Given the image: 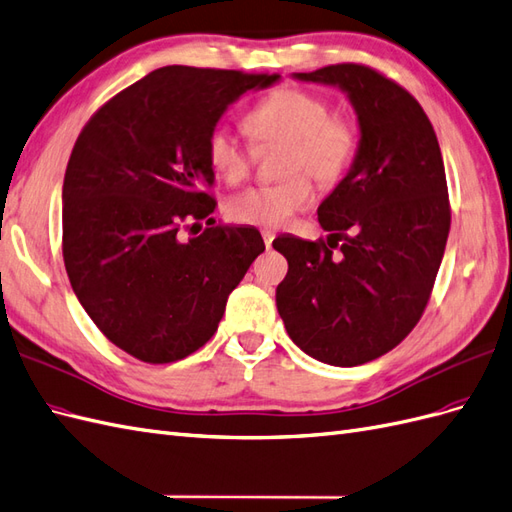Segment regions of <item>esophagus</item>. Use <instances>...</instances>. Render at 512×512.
Returning <instances> with one entry per match:
<instances>
[{
	"mask_svg": "<svg viewBox=\"0 0 512 512\" xmlns=\"http://www.w3.org/2000/svg\"><path fill=\"white\" fill-rule=\"evenodd\" d=\"M273 239H275V234H273L271 230H262V241H265V247H267V250H271Z\"/></svg>",
	"mask_w": 512,
	"mask_h": 512,
	"instance_id": "esophagus-1",
	"label": "esophagus"
}]
</instances>
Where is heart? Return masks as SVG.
Wrapping results in <instances>:
<instances>
[{"label":"heart","instance_id":"obj_1","mask_svg":"<svg viewBox=\"0 0 512 512\" xmlns=\"http://www.w3.org/2000/svg\"><path fill=\"white\" fill-rule=\"evenodd\" d=\"M245 127L258 146L284 144L282 174L275 185L245 189L228 202V215L239 224L280 228L314 198L308 172L323 187L336 185L355 150V131L342 116H329L327 103L308 90L280 88L260 99L245 116ZM211 168L228 183L250 174L254 148L245 146L226 124H215L206 137Z\"/></svg>","mask_w":512,"mask_h":512}]
</instances>
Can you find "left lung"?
Returning <instances> with one entry per match:
<instances>
[{"label": "left lung", "instance_id": "1", "mask_svg": "<svg viewBox=\"0 0 512 512\" xmlns=\"http://www.w3.org/2000/svg\"><path fill=\"white\" fill-rule=\"evenodd\" d=\"M293 77L347 94L359 142L316 211L327 241H273L288 260L275 303L303 353L359 366L405 340L431 297L450 232L444 159L420 103L372 68L331 64Z\"/></svg>", "mask_w": 512, "mask_h": 512}]
</instances>
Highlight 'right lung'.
<instances>
[{"label": "right lung", "instance_id": "right-lung-1", "mask_svg": "<svg viewBox=\"0 0 512 512\" xmlns=\"http://www.w3.org/2000/svg\"><path fill=\"white\" fill-rule=\"evenodd\" d=\"M275 81L163 66L109 99L77 137L62 187L68 280L103 336L142 362L204 347L265 252L254 226H211L189 241L181 226L215 211L204 191L215 178L211 129L241 94Z\"/></svg>", "mask_w": 512, "mask_h": 512}]
</instances>
